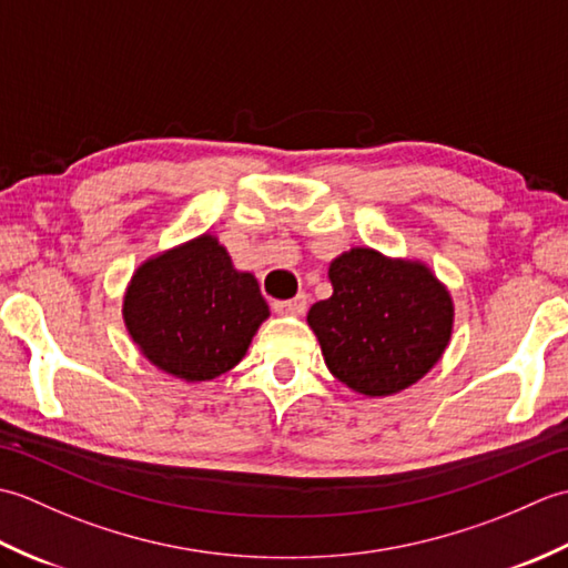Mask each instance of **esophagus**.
Masks as SVG:
<instances>
[{"label":"esophagus","mask_w":568,"mask_h":568,"mask_svg":"<svg viewBox=\"0 0 568 568\" xmlns=\"http://www.w3.org/2000/svg\"><path fill=\"white\" fill-rule=\"evenodd\" d=\"M273 310L277 312V315H303V312L307 310V295H297L293 300H275L273 303Z\"/></svg>","instance_id":"34e87169"}]
</instances>
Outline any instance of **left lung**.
I'll use <instances>...</instances> for the list:
<instances>
[{
  "instance_id": "8db88e82",
  "label": "left lung",
  "mask_w": 568,
  "mask_h": 568,
  "mask_svg": "<svg viewBox=\"0 0 568 568\" xmlns=\"http://www.w3.org/2000/svg\"><path fill=\"white\" fill-rule=\"evenodd\" d=\"M329 281L307 324L334 378L385 397L427 376L454 329L452 295L429 265L356 246L329 263Z\"/></svg>"
}]
</instances>
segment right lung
I'll return each instance as SVG.
<instances>
[{
    "mask_svg": "<svg viewBox=\"0 0 568 568\" xmlns=\"http://www.w3.org/2000/svg\"><path fill=\"white\" fill-rule=\"evenodd\" d=\"M122 315L155 368L202 383L246 356L271 312L253 273L236 271L220 239L202 234L139 265Z\"/></svg>",
    "mask_w": 568,
    "mask_h": 568,
    "instance_id": "add662e5",
    "label": "right lung"
}]
</instances>
